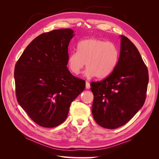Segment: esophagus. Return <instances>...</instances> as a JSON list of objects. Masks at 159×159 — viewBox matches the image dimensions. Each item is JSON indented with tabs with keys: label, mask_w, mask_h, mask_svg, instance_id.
I'll use <instances>...</instances> for the list:
<instances>
[{
	"label": "esophagus",
	"mask_w": 159,
	"mask_h": 159,
	"mask_svg": "<svg viewBox=\"0 0 159 159\" xmlns=\"http://www.w3.org/2000/svg\"><path fill=\"white\" fill-rule=\"evenodd\" d=\"M90 84L89 82H88V81H86L85 82V88L86 89H89L90 88Z\"/></svg>",
	"instance_id": "34e87169"
}]
</instances>
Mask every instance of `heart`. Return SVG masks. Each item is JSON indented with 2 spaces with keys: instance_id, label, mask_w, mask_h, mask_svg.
<instances>
[{
  "instance_id": "1",
  "label": "heart",
  "mask_w": 159,
  "mask_h": 159,
  "mask_svg": "<svg viewBox=\"0 0 159 159\" xmlns=\"http://www.w3.org/2000/svg\"><path fill=\"white\" fill-rule=\"evenodd\" d=\"M119 50L113 43L97 38H88L80 41L77 52H71L67 59V65L72 74L79 75L87 67V78L97 77L105 79L111 74L118 64Z\"/></svg>"
}]
</instances>
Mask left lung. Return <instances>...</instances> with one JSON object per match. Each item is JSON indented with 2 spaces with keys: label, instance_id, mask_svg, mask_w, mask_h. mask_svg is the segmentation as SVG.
Instances as JSON below:
<instances>
[{
  "label": "left lung",
  "instance_id": "obj_1",
  "mask_svg": "<svg viewBox=\"0 0 159 159\" xmlns=\"http://www.w3.org/2000/svg\"><path fill=\"white\" fill-rule=\"evenodd\" d=\"M120 37L115 70L103 81L90 84L94 95L93 117L101 127L111 129L127 123L140 110L148 83L147 68L136 46L127 37Z\"/></svg>",
  "mask_w": 159,
  "mask_h": 159
}]
</instances>
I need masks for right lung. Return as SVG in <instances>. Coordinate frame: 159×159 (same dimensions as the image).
Returning <instances> with one entry per match:
<instances>
[{"label": "right lung", "instance_id": "right-lung-1", "mask_svg": "<svg viewBox=\"0 0 159 159\" xmlns=\"http://www.w3.org/2000/svg\"><path fill=\"white\" fill-rule=\"evenodd\" d=\"M70 28L43 33L23 52L14 68L17 101L32 120L43 127L59 125L67 118L71 102L85 81L67 67Z\"/></svg>", "mask_w": 159, "mask_h": 159}]
</instances>
